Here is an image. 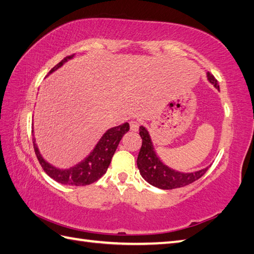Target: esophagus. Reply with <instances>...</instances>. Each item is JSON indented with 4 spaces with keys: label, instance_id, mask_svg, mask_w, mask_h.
I'll return each mask as SVG.
<instances>
[{
    "label": "esophagus",
    "instance_id": "esophagus-1",
    "mask_svg": "<svg viewBox=\"0 0 254 254\" xmlns=\"http://www.w3.org/2000/svg\"><path fill=\"white\" fill-rule=\"evenodd\" d=\"M138 127H139V123L137 122V121H131L130 122V128H131V131H137L138 130Z\"/></svg>",
    "mask_w": 254,
    "mask_h": 254
}]
</instances>
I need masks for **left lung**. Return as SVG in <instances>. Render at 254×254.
Instances as JSON below:
<instances>
[{
    "label": "left lung",
    "instance_id": "1",
    "mask_svg": "<svg viewBox=\"0 0 254 254\" xmlns=\"http://www.w3.org/2000/svg\"><path fill=\"white\" fill-rule=\"evenodd\" d=\"M207 77L209 82L213 83L215 87L219 89L217 79L214 77V75L208 72ZM139 135L142 137V147L138 153L137 167L139 172H141V176L149 185L163 189V190L182 188L198 180L209 168L207 167V168L191 172V174H182V172L172 170L161 163L157 155L155 154L153 144L146 128L139 127Z\"/></svg>",
    "mask_w": 254,
    "mask_h": 254
}]
</instances>
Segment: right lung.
Instances as JSON below:
<instances>
[{
	"instance_id": "1",
	"label": "right lung",
	"mask_w": 254,
	"mask_h": 254,
	"mask_svg": "<svg viewBox=\"0 0 254 254\" xmlns=\"http://www.w3.org/2000/svg\"><path fill=\"white\" fill-rule=\"evenodd\" d=\"M74 55L68 56L65 59L58 63L55 67L51 68L49 72H55L57 68L60 67L64 62H66L68 59H72ZM130 130V126L126 122L122 126L112 127L108 130L104 136L100 138V141L97 143L96 147L93 149L88 157H86L82 163L72 167L69 169H59L56 167L48 164L47 161L41 157V155L38 150L37 145L35 143V138H32V144H34V149L39 164L41 165L42 169L45 170L46 174L56 180L59 183L66 186H87L97 181L106 174V171L109 167L112 156L115 154L116 149L120 143L122 136Z\"/></svg>"
}]
</instances>
